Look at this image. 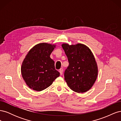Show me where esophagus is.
Wrapping results in <instances>:
<instances>
[{
    "label": "esophagus",
    "mask_w": 121,
    "mask_h": 121,
    "mask_svg": "<svg viewBox=\"0 0 121 121\" xmlns=\"http://www.w3.org/2000/svg\"><path fill=\"white\" fill-rule=\"evenodd\" d=\"M63 69H60V70H59V72H60V75H63Z\"/></svg>",
    "instance_id": "34e87169"
}]
</instances>
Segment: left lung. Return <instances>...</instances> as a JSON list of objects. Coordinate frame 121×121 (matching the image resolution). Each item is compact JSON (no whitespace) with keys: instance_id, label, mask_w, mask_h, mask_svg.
<instances>
[{"instance_id":"obj_1","label":"left lung","mask_w":121,"mask_h":121,"mask_svg":"<svg viewBox=\"0 0 121 121\" xmlns=\"http://www.w3.org/2000/svg\"><path fill=\"white\" fill-rule=\"evenodd\" d=\"M69 61L64 73L65 80L69 88L78 93L88 91L95 82L98 68L91 50L85 45L78 43L61 45Z\"/></svg>"}]
</instances>
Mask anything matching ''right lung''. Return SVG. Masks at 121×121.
Instances as JSON below:
<instances>
[{
  "instance_id": "1",
  "label": "right lung",
  "mask_w": 121,
  "mask_h": 121,
  "mask_svg": "<svg viewBox=\"0 0 121 121\" xmlns=\"http://www.w3.org/2000/svg\"><path fill=\"white\" fill-rule=\"evenodd\" d=\"M56 47L46 43L35 45L23 61L21 73L30 88L37 91L45 89L52 84L60 73L56 70L50 55Z\"/></svg>"
}]
</instances>
